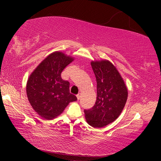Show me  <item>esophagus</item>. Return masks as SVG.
I'll return each instance as SVG.
<instances>
[{
    "label": "esophagus",
    "instance_id": "1",
    "mask_svg": "<svg viewBox=\"0 0 161 161\" xmlns=\"http://www.w3.org/2000/svg\"><path fill=\"white\" fill-rule=\"evenodd\" d=\"M80 94H77V98H78V100H79L80 99Z\"/></svg>",
    "mask_w": 161,
    "mask_h": 161
}]
</instances>
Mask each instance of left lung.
<instances>
[{
	"mask_svg": "<svg viewBox=\"0 0 161 161\" xmlns=\"http://www.w3.org/2000/svg\"><path fill=\"white\" fill-rule=\"evenodd\" d=\"M97 80V100L85 109L86 119L94 127H103L120 115L127 99V89L116 67L108 61H92Z\"/></svg>",
	"mask_w": 161,
	"mask_h": 161,
	"instance_id": "1",
	"label": "left lung"
}]
</instances>
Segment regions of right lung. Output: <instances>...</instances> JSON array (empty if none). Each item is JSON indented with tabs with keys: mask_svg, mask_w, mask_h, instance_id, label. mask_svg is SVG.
Segmentation results:
<instances>
[{
	"mask_svg": "<svg viewBox=\"0 0 161 161\" xmlns=\"http://www.w3.org/2000/svg\"><path fill=\"white\" fill-rule=\"evenodd\" d=\"M73 61L61 52H55L42 61L28 78L26 92L29 102L42 117L53 119L70 102L77 100L69 92V82L61 78L64 69Z\"/></svg>",
	"mask_w": 161,
	"mask_h": 161,
	"instance_id": "1",
	"label": "right lung"
}]
</instances>
